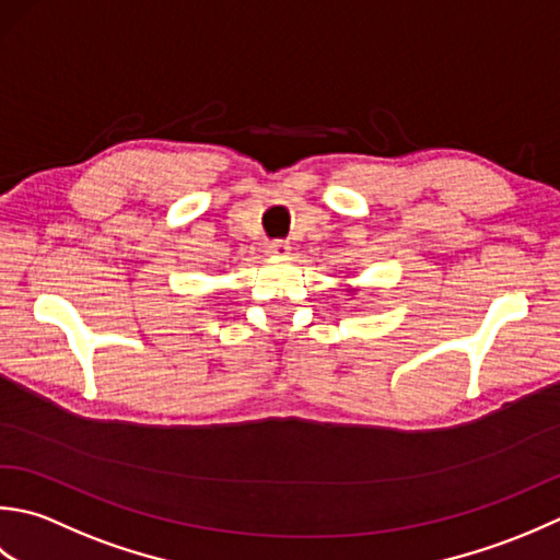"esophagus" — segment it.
Listing matches in <instances>:
<instances>
[{
	"instance_id": "obj_1",
	"label": "esophagus",
	"mask_w": 560,
	"mask_h": 560,
	"mask_svg": "<svg viewBox=\"0 0 560 560\" xmlns=\"http://www.w3.org/2000/svg\"><path fill=\"white\" fill-rule=\"evenodd\" d=\"M268 254L270 256H288L290 254V242H284V238H272L268 242Z\"/></svg>"
}]
</instances>
